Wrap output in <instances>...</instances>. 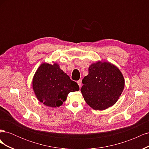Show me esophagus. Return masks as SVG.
<instances>
[{"label":"esophagus","mask_w":149,"mask_h":149,"mask_svg":"<svg viewBox=\"0 0 149 149\" xmlns=\"http://www.w3.org/2000/svg\"><path fill=\"white\" fill-rule=\"evenodd\" d=\"M77 83H78V85H79V87L81 86V80H79V81H78Z\"/></svg>","instance_id":"34e87169"}]
</instances>
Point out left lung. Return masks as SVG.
<instances>
[{"instance_id": "obj_1", "label": "left lung", "mask_w": 149, "mask_h": 149, "mask_svg": "<svg viewBox=\"0 0 149 149\" xmlns=\"http://www.w3.org/2000/svg\"><path fill=\"white\" fill-rule=\"evenodd\" d=\"M88 71L81 88L85 101L94 110H105L113 106L125 85L119 69L109 62L98 61L90 65Z\"/></svg>"}]
</instances>
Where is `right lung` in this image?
Masks as SVG:
<instances>
[{
  "instance_id": "add662e5",
  "label": "right lung",
  "mask_w": 149,
  "mask_h": 149,
  "mask_svg": "<svg viewBox=\"0 0 149 149\" xmlns=\"http://www.w3.org/2000/svg\"><path fill=\"white\" fill-rule=\"evenodd\" d=\"M32 86L38 100L52 107L61 106L68 94L79 89L78 84L56 63L53 65L43 63L38 67L33 76Z\"/></svg>"
}]
</instances>
